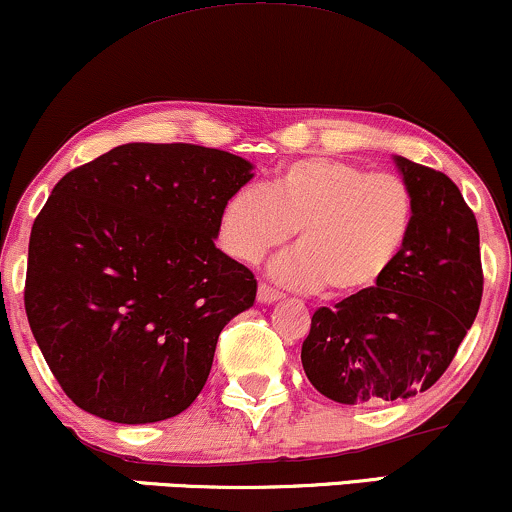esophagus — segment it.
Instances as JSON below:
<instances>
[{
  "label": "esophagus",
  "mask_w": 512,
  "mask_h": 512,
  "mask_svg": "<svg viewBox=\"0 0 512 512\" xmlns=\"http://www.w3.org/2000/svg\"><path fill=\"white\" fill-rule=\"evenodd\" d=\"M256 299H258V304H275V301L282 299V294L268 285H258Z\"/></svg>",
  "instance_id": "1"
}]
</instances>
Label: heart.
<instances>
[{
    "instance_id": "heart-1",
    "label": "heart",
    "mask_w": 512,
    "mask_h": 512,
    "mask_svg": "<svg viewBox=\"0 0 512 512\" xmlns=\"http://www.w3.org/2000/svg\"><path fill=\"white\" fill-rule=\"evenodd\" d=\"M413 218V192L396 173L315 156L277 168L263 189L230 194L218 239L227 256L256 263L296 229V249L270 268L275 280L320 289L327 299H356L380 287L399 263Z\"/></svg>"
}]
</instances>
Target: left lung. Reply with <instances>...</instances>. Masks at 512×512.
<instances>
[{"mask_svg":"<svg viewBox=\"0 0 512 512\" xmlns=\"http://www.w3.org/2000/svg\"><path fill=\"white\" fill-rule=\"evenodd\" d=\"M413 192L406 251L380 287L318 308L301 363L327 399L346 406L410 399L444 375L475 323L482 261L475 213L439 170L394 156Z\"/></svg>","mask_w":512,"mask_h":512,"instance_id":"8db88e82","label":"left lung"}]
</instances>
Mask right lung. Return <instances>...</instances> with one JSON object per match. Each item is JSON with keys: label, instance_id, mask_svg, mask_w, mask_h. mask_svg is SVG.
I'll return each mask as SVG.
<instances>
[{"label": "right lung", "instance_id": "add662e5", "mask_svg": "<svg viewBox=\"0 0 512 512\" xmlns=\"http://www.w3.org/2000/svg\"><path fill=\"white\" fill-rule=\"evenodd\" d=\"M242 156L132 142L56 182L28 246L25 313L75 406L121 425L192 406L218 334L254 306L249 268L216 249Z\"/></svg>", "mask_w": 512, "mask_h": 512}]
</instances>
